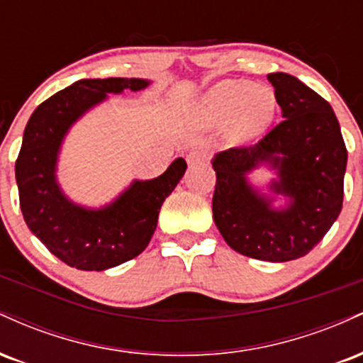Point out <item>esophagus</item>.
Segmentation results:
<instances>
[{"mask_svg":"<svg viewBox=\"0 0 363 363\" xmlns=\"http://www.w3.org/2000/svg\"><path fill=\"white\" fill-rule=\"evenodd\" d=\"M187 162H189L191 165L206 164V162H208V153L203 152V150H194V152H191L189 155H187Z\"/></svg>","mask_w":363,"mask_h":363,"instance_id":"1","label":"esophagus"}]
</instances>
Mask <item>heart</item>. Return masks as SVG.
<instances>
[{
    "label": "heart",
    "instance_id": "heart-1",
    "mask_svg": "<svg viewBox=\"0 0 363 363\" xmlns=\"http://www.w3.org/2000/svg\"><path fill=\"white\" fill-rule=\"evenodd\" d=\"M277 95L269 86L252 85L245 80H223L216 83L203 97V114L213 123H227V138L242 145L256 138L277 114Z\"/></svg>",
    "mask_w": 363,
    "mask_h": 363
}]
</instances>
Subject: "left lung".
<instances>
[{"instance_id":"left-lung-1","label":"left lung","mask_w":363,"mask_h":363,"mask_svg":"<svg viewBox=\"0 0 363 363\" xmlns=\"http://www.w3.org/2000/svg\"><path fill=\"white\" fill-rule=\"evenodd\" d=\"M285 119L252 147L216 153L213 220L225 242L247 257L285 262L306 256L328 234L343 205L347 147L331 106L289 73H269ZM262 163L277 170L270 186L285 208L248 184Z\"/></svg>"}]
</instances>
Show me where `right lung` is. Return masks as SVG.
<instances>
[{
    "label": "right lung",
    "instance_id": "1",
    "mask_svg": "<svg viewBox=\"0 0 363 363\" xmlns=\"http://www.w3.org/2000/svg\"><path fill=\"white\" fill-rule=\"evenodd\" d=\"M141 78L78 80L32 112L15 164L20 208L32 234L62 262L83 272H104L147 249L162 203L184 176L176 158L162 176L135 181L111 205L90 210L74 205L56 181V164L68 129L107 94L147 89Z\"/></svg>",
    "mask_w": 363,
    "mask_h": 363
}]
</instances>
